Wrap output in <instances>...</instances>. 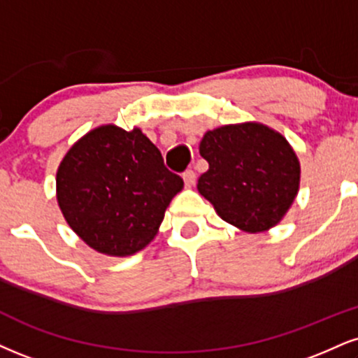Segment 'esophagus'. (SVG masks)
Wrapping results in <instances>:
<instances>
[{"instance_id": "1", "label": "esophagus", "mask_w": 358, "mask_h": 358, "mask_svg": "<svg viewBox=\"0 0 358 358\" xmlns=\"http://www.w3.org/2000/svg\"><path fill=\"white\" fill-rule=\"evenodd\" d=\"M195 180H196L195 171H193V170L183 171V182H185V185H187V187H192V185L195 183Z\"/></svg>"}]
</instances>
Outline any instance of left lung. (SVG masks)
I'll return each instance as SVG.
<instances>
[{"instance_id": "8db88e82", "label": "left lung", "mask_w": 358, "mask_h": 358, "mask_svg": "<svg viewBox=\"0 0 358 358\" xmlns=\"http://www.w3.org/2000/svg\"><path fill=\"white\" fill-rule=\"evenodd\" d=\"M200 155L208 170L198 178V192L231 225L268 230L294 203L299 160L285 138L265 124H225L206 131Z\"/></svg>"}]
</instances>
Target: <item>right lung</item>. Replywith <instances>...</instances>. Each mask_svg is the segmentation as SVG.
Returning <instances> with one entry per match:
<instances>
[{
  "label": "right lung",
  "mask_w": 358,
  "mask_h": 358,
  "mask_svg": "<svg viewBox=\"0 0 358 358\" xmlns=\"http://www.w3.org/2000/svg\"><path fill=\"white\" fill-rule=\"evenodd\" d=\"M183 188L141 130L94 128L71 146L56 173L58 205L75 234L100 253L127 257L157 235Z\"/></svg>",
  "instance_id": "right-lung-1"
}]
</instances>
